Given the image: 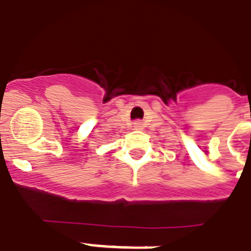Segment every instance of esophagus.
Returning a JSON list of instances; mask_svg holds the SVG:
<instances>
[{
  "label": "esophagus",
  "mask_w": 251,
  "mask_h": 251,
  "mask_svg": "<svg viewBox=\"0 0 251 251\" xmlns=\"http://www.w3.org/2000/svg\"><path fill=\"white\" fill-rule=\"evenodd\" d=\"M134 129H135V130H142V129H143V124H142V121H135V122H134Z\"/></svg>",
  "instance_id": "1"
}]
</instances>
